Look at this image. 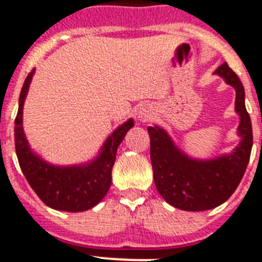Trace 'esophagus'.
<instances>
[{
  "instance_id": "34e87169",
  "label": "esophagus",
  "mask_w": 262,
  "mask_h": 262,
  "mask_svg": "<svg viewBox=\"0 0 262 262\" xmlns=\"http://www.w3.org/2000/svg\"><path fill=\"white\" fill-rule=\"evenodd\" d=\"M137 117L138 120L142 121V122H148V121L153 120V117H155V109L151 106H149V105H142V106L140 107V111H138Z\"/></svg>"
}]
</instances>
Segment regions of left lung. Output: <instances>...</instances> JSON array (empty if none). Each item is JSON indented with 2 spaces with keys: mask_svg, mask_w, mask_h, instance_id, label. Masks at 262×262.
Returning a JSON list of instances; mask_svg holds the SVG:
<instances>
[{
  "mask_svg": "<svg viewBox=\"0 0 262 262\" xmlns=\"http://www.w3.org/2000/svg\"><path fill=\"white\" fill-rule=\"evenodd\" d=\"M214 74L236 90L234 111L239 116V142L230 153L199 160L179 148L161 126L148 127L156 188L168 204L188 212L213 209L229 199L243 180L253 145L243 83L226 62L217 68Z\"/></svg>",
  "mask_w": 262,
  "mask_h": 262,
  "instance_id": "left-lung-1",
  "label": "left lung"
}]
</instances>
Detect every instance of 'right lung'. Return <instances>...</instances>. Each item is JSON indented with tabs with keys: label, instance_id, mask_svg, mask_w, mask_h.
I'll return each instance as SVG.
<instances>
[{
	"label": "right lung",
	"instance_id": "obj_1",
	"mask_svg": "<svg viewBox=\"0 0 262 262\" xmlns=\"http://www.w3.org/2000/svg\"><path fill=\"white\" fill-rule=\"evenodd\" d=\"M33 76L34 70L28 74L24 82L19 94L18 113L14 121L15 153L21 170L41 201L52 209L63 212L92 209L104 199L111 188L116 153L127 130L135 126L133 118L125 121L107 136L93 160L62 166L50 164L30 148L23 126L24 104Z\"/></svg>",
	"mask_w": 262,
	"mask_h": 262
}]
</instances>
